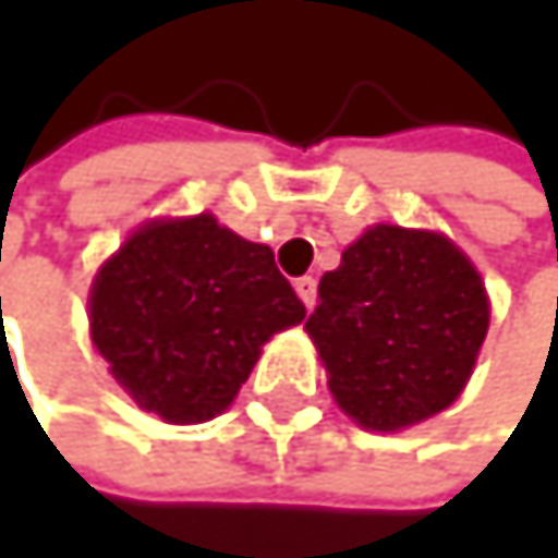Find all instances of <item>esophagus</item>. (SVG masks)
<instances>
[{
	"label": "esophagus",
	"instance_id": "34e87169",
	"mask_svg": "<svg viewBox=\"0 0 558 558\" xmlns=\"http://www.w3.org/2000/svg\"><path fill=\"white\" fill-rule=\"evenodd\" d=\"M294 291H298V298L304 301V307H314V298H317V281H314V277H298V281H294Z\"/></svg>",
	"mask_w": 558,
	"mask_h": 558
}]
</instances>
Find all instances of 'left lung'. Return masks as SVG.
I'll return each instance as SVG.
<instances>
[{
  "label": "left lung",
  "instance_id": "1",
  "mask_svg": "<svg viewBox=\"0 0 558 558\" xmlns=\"http://www.w3.org/2000/svg\"><path fill=\"white\" fill-rule=\"evenodd\" d=\"M304 328L338 409L368 432H398L462 395L488 331V294L445 233L378 223L320 277Z\"/></svg>",
  "mask_w": 558,
  "mask_h": 558
}]
</instances>
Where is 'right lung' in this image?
Segmentation results:
<instances>
[{
	"instance_id": "1",
	"label": "right lung",
	"mask_w": 558,
	"mask_h": 558,
	"mask_svg": "<svg viewBox=\"0 0 558 558\" xmlns=\"http://www.w3.org/2000/svg\"><path fill=\"white\" fill-rule=\"evenodd\" d=\"M304 320L267 244L214 214L149 220L89 291V338L143 412L197 425L238 398L260 348Z\"/></svg>"
}]
</instances>
